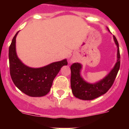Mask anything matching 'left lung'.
<instances>
[{"label": "left lung", "mask_w": 129, "mask_h": 129, "mask_svg": "<svg viewBox=\"0 0 129 129\" xmlns=\"http://www.w3.org/2000/svg\"><path fill=\"white\" fill-rule=\"evenodd\" d=\"M114 40L118 47V60L114 67L103 79L94 84L88 83L80 76L81 65L79 63H73L71 70V84L73 94L77 98L83 100H92L105 94L113 85L120 67V53L119 44L114 35Z\"/></svg>", "instance_id": "left-lung-1"}]
</instances>
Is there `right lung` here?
I'll return each mask as SVG.
<instances>
[{
  "mask_svg": "<svg viewBox=\"0 0 129 129\" xmlns=\"http://www.w3.org/2000/svg\"><path fill=\"white\" fill-rule=\"evenodd\" d=\"M13 37L9 48L10 73L17 87L31 97H41L50 92L52 83L62 66L67 65V59L53 62L39 68H29L17 57L15 50L16 37Z\"/></svg>",
  "mask_w": 129,
  "mask_h": 129,
  "instance_id": "1",
  "label": "right lung"
}]
</instances>
